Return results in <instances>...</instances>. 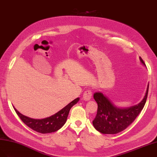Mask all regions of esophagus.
<instances>
[{
  "label": "esophagus",
  "mask_w": 157,
  "mask_h": 157,
  "mask_svg": "<svg viewBox=\"0 0 157 157\" xmlns=\"http://www.w3.org/2000/svg\"><path fill=\"white\" fill-rule=\"evenodd\" d=\"M92 96V93L90 91V90H87L84 93L83 99L85 101H88L91 99Z\"/></svg>",
  "instance_id": "esophagus-1"
}]
</instances>
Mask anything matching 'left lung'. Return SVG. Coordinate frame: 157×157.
Returning <instances> with one entry per match:
<instances>
[{
	"label": "left lung",
	"mask_w": 157,
	"mask_h": 157,
	"mask_svg": "<svg viewBox=\"0 0 157 157\" xmlns=\"http://www.w3.org/2000/svg\"><path fill=\"white\" fill-rule=\"evenodd\" d=\"M139 59L142 64L146 66L141 57ZM149 84L141 102L128 108L117 107L103 93L95 92L94 98L98 104V111L92 121L94 128L104 134H116L125 129L141 112L146 102Z\"/></svg>",
	"instance_id": "left-lung-1"
}]
</instances>
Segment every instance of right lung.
I'll use <instances>...</instances> for the list:
<instances>
[{
    "label": "right lung",
    "mask_w": 157,
    "mask_h": 157,
    "mask_svg": "<svg viewBox=\"0 0 157 157\" xmlns=\"http://www.w3.org/2000/svg\"><path fill=\"white\" fill-rule=\"evenodd\" d=\"M79 100V98L75 99L54 115L44 118V119H33V118L27 117L20 113L14 106L13 108L17 115L29 128L38 133H49L57 131L64 125L67 121L71 108L77 104Z\"/></svg>",
    "instance_id": "add662e5"
}]
</instances>
